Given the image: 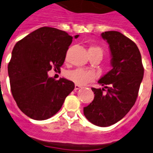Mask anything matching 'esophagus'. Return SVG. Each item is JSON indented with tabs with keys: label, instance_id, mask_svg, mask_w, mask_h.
I'll return each mask as SVG.
<instances>
[{
	"label": "esophagus",
	"instance_id": "1",
	"mask_svg": "<svg viewBox=\"0 0 153 153\" xmlns=\"http://www.w3.org/2000/svg\"><path fill=\"white\" fill-rule=\"evenodd\" d=\"M79 88H81V87H80V86L78 85V84H75V88H74V89H75L76 91L79 90Z\"/></svg>",
	"mask_w": 153,
	"mask_h": 153
}]
</instances>
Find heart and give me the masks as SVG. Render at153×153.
<instances>
[{
  "mask_svg": "<svg viewBox=\"0 0 153 153\" xmlns=\"http://www.w3.org/2000/svg\"><path fill=\"white\" fill-rule=\"evenodd\" d=\"M88 51L89 53L95 52V51L102 52V49L98 47H91ZM66 77L76 84L84 85V84L94 80V74L91 71H88V70H85L83 69H76L67 72Z\"/></svg>",
  "mask_w": 153,
  "mask_h": 153,
  "instance_id": "heart-1",
  "label": "heart"
}]
</instances>
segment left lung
Masks as SVG:
<instances>
[{"label":"left lung","instance_id":"obj_1","mask_svg":"<svg viewBox=\"0 0 153 153\" xmlns=\"http://www.w3.org/2000/svg\"><path fill=\"white\" fill-rule=\"evenodd\" d=\"M109 45L112 69L100 78L102 88H92L94 100L84 108L91 123L108 127L123 119L137 99L144 76L142 56L135 43L117 31L101 34Z\"/></svg>","mask_w":153,"mask_h":153}]
</instances>
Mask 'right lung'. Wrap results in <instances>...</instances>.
Instances as JSON below:
<instances>
[{"instance_id":"obj_1","label":"right lung","mask_w":153,"mask_h":153,"mask_svg":"<svg viewBox=\"0 0 153 153\" xmlns=\"http://www.w3.org/2000/svg\"><path fill=\"white\" fill-rule=\"evenodd\" d=\"M72 41L73 36L65 31L45 26L14 47L7 66L11 94L20 110L31 119L51 118L75 88L69 79L55 80L48 75L51 68L60 69Z\"/></svg>"}]
</instances>
